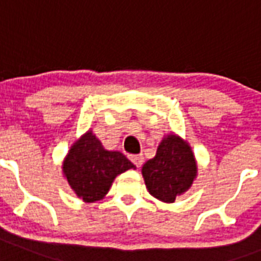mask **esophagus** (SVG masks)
<instances>
[{"label":"esophagus","mask_w":261,"mask_h":261,"mask_svg":"<svg viewBox=\"0 0 261 261\" xmlns=\"http://www.w3.org/2000/svg\"><path fill=\"white\" fill-rule=\"evenodd\" d=\"M130 160L133 161V164H134L135 167L137 168H141V165L143 164V157L142 155H131Z\"/></svg>","instance_id":"obj_1"}]
</instances>
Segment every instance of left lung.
I'll use <instances>...</instances> for the list:
<instances>
[{"label":"left lung","mask_w":261,"mask_h":261,"mask_svg":"<svg viewBox=\"0 0 261 261\" xmlns=\"http://www.w3.org/2000/svg\"><path fill=\"white\" fill-rule=\"evenodd\" d=\"M149 194L160 202L173 203L190 190L198 176V164L192 147L180 135H164L153 159L142 167Z\"/></svg>","instance_id":"obj_1"}]
</instances>
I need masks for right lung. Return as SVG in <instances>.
I'll return each mask as SVG.
<instances>
[{"label":"right lung","mask_w":261,"mask_h":261,"mask_svg":"<svg viewBox=\"0 0 261 261\" xmlns=\"http://www.w3.org/2000/svg\"><path fill=\"white\" fill-rule=\"evenodd\" d=\"M128 169L134 164L120 151L107 150L92 130L71 145L62 163L63 177L85 203L101 200L116 176Z\"/></svg>","instance_id":"obj_1"}]
</instances>
